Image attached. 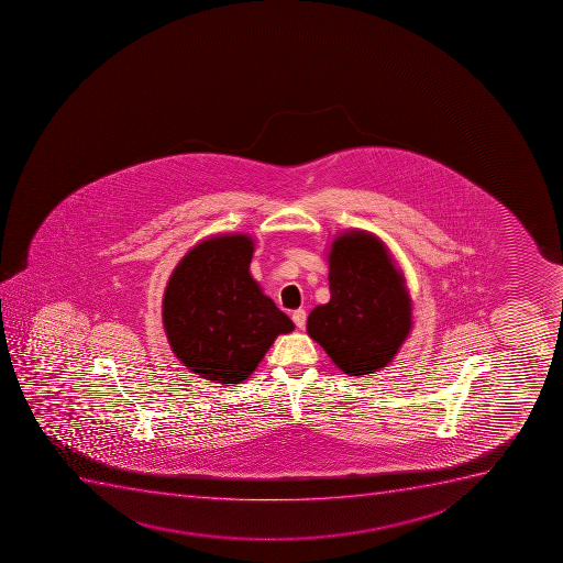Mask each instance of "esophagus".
Segmentation results:
<instances>
[{
	"label": "esophagus",
	"mask_w": 563,
	"mask_h": 563,
	"mask_svg": "<svg viewBox=\"0 0 563 563\" xmlns=\"http://www.w3.org/2000/svg\"><path fill=\"white\" fill-rule=\"evenodd\" d=\"M291 319H294V323H296L297 329H305V324H307V312H305L302 308L294 310Z\"/></svg>",
	"instance_id": "esophagus-1"
}]
</instances>
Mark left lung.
Instances as JSON below:
<instances>
[{"label":"left lung","mask_w":563,"mask_h":563,"mask_svg":"<svg viewBox=\"0 0 563 563\" xmlns=\"http://www.w3.org/2000/svg\"><path fill=\"white\" fill-rule=\"evenodd\" d=\"M327 261L330 301L308 316V335L349 376L378 373L411 334L406 275L384 240L365 229L335 234Z\"/></svg>","instance_id":"8db88e82"}]
</instances>
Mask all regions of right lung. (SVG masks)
<instances>
[{
    "label": "right lung",
    "instance_id": "add662e5",
    "mask_svg": "<svg viewBox=\"0 0 563 563\" xmlns=\"http://www.w3.org/2000/svg\"><path fill=\"white\" fill-rule=\"evenodd\" d=\"M255 240L225 233L185 253L163 294V329L174 356L214 384H242L291 319L251 277Z\"/></svg>",
    "mask_w": 563,
    "mask_h": 563
}]
</instances>
